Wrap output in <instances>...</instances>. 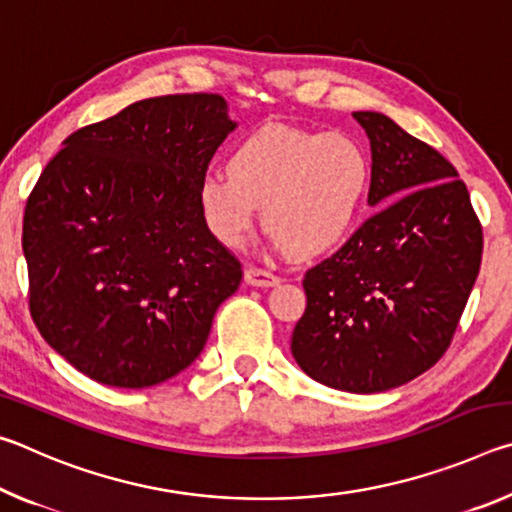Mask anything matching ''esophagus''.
I'll use <instances>...</instances> for the list:
<instances>
[{"label":"esophagus","instance_id":"esophagus-1","mask_svg":"<svg viewBox=\"0 0 512 512\" xmlns=\"http://www.w3.org/2000/svg\"><path fill=\"white\" fill-rule=\"evenodd\" d=\"M244 280L248 284H253V287H275V284H280V277L275 273L264 271V268H255V266L246 268Z\"/></svg>","mask_w":512,"mask_h":512}]
</instances>
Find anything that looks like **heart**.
<instances>
[{"mask_svg": "<svg viewBox=\"0 0 512 512\" xmlns=\"http://www.w3.org/2000/svg\"><path fill=\"white\" fill-rule=\"evenodd\" d=\"M228 173H207L198 212L219 244H244L262 221L282 253L318 257L339 248L363 214L372 183L368 151L345 133L264 126L235 144Z\"/></svg>", "mask_w": 512, "mask_h": 512, "instance_id": "1", "label": "heart"}]
</instances>
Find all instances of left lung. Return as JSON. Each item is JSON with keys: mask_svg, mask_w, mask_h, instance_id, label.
<instances>
[{"mask_svg": "<svg viewBox=\"0 0 512 512\" xmlns=\"http://www.w3.org/2000/svg\"><path fill=\"white\" fill-rule=\"evenodd\" d=\"M352 117L370 140L368 205L381 210L307 271L291 352L320 384L381 393L449 348L479 275L483 232L452 162L381 112Z\"/></svg>", "mask_w": 512, "mask_h": 512, "instance_id": "8db88e82", "label": "left lung"}]
</instances>
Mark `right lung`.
Segmentation results:
<instances>
[{
  "label": "right lung",
  "instance_id": "1",
  "mask_svg": "<svg viewBox=\"0 0 512 512\" xmlns=\"http://www.w3.org/2000/svg\"><path fill=\"white\" fill-rule=\"evenodd\" d=\"M235 128L219 94L144 99L69 135L42 171L22 228L31 316L83 375L146 388L205 348L244 273L196 189Z\"/></svg>",
  "mask_w": 512,
  "mask_h": 512
}]
</instances>
